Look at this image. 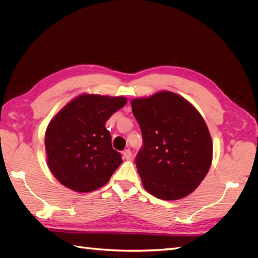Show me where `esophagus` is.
<instances>
[{
    "label": "esophagus",
    "mask_w": 258,
    "mask_h": 258,
    "mask_svg": "<svg viewBox=\"0 0 258 258\" xmlns=\"http://www.w3.org/2000/svg\"><path fill=\"white\" fill-rule=\"evenodd\" d=\"M131 156H132V154H131V151H130V150H124V151L122 152V157H123V159L130 160Z\"/></svg>",
    "instance_id": "1"
}]
</instances>
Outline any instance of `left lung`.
Wrapping results in <instances>:
<instances>
[{"label": "left lung", "instance_id": "8db88e82", "mask_svg": "<svg viewBox=\"0 0 258 258\" xmlns=\"http://www.w3.org/2000/svg\"><path fill=\"white\" fill-rule=\"evenodd\" d=\"M142 131L136 165L144 188L162 200L188 196L200 185L213 158L205 119L177 93L162 90L131 100Z\"/></svg>", "mask_w": 258, "mask_h": 258}]
</instances>
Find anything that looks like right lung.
<instances>
[{"instance_id": "add662e5", "label": "right lung", "mask_w": 258, "mask_h": 258, "mask_svg": "<svg viewBox=\"0 0 258 258\" xmlns=\"http://www.w3.org/2000/svg\"><path fill=\"white\" fill-rule=\"evenodd\" d=\"M126 103L124 97L83 93L52 117L45 134L46 159L62 185L89 192L108 182L122 159L105 122Z\"/></svg>"}]
</instances>
